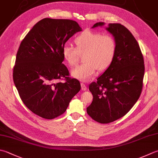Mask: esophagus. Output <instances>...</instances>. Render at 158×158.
Returning a JSON list of instances; mask_svg holds the SVG:
<instances>
[{
    "mask_svg": "<svg viewBox=\"0 0 158 158\" xmlns=\"http://www.w3.org/2000/svg\"><path fill=\"white\" fill-rule=\"evenodd\" d=\"M81 89L83 91H85L87 89V87H86V85H85V83H81Z\"/></svg>",
    "mask_w": 158,
    "mask_h": 158,
    "instance_id": "esophagus-1",
    "label": "esophagus"
}]
</instances>
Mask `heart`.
<instances>
[{"label":"heart","mask_w":158,"mask_h":158,"mask_svg":"<svg viewBox=\"0 0 158 158\" xmlns=\"http://www.w3.org/2000/svg\"><path fill=\"white\" fill-rule=\"evenodd\" d=\"M77 48L70 44L62 48L63 57L70 66L77 63L79 54L84 55V64L71 70V75L77 79L85 81L94 75L97 69L104 71L109 68L115 58L117 44L110 35L85 30L75 40Z\"/></svg>","instance_id":"b5f03b06"}]
</instances>
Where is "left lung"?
I'll return each mask as SVG.
<instances>
[{"instance_id": "8db88e82", "label": "left lung", "mask_w": 158, "mask_h": 158, "mask_svg": "<svg viewBox=\"0 0 158 158\" xmlns=\"http://www.w3.org/2000/svg\"><path fill=\"white\" fill-rule=\"evenodd\" d=\"M97 23L92 28L103 27ZM106 30L117 44L111 66L89 85L93 95L88 115L100 123H109L127 113L140 97L144 75L143 56L136 40L122 24L110 23Z\"/></svg>"}]
</instances>
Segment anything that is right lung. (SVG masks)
Returning <instances> with one entry per match:
<instances>
[{
	"instance_id": "right-lung-1",
	"label": "right lung",
	"mask_w": 158,
	"mask_h": 158,
	"mask_svg": "<svg viewBox=\"0 0 158 158\" xmlns=\"http://www.w3.org/2000/svg\"><path fill=\"white\" fill-rule=\"evenodd\" d=\"M82 29L76 21L44 18L24 37L14 68V84L24 104L43 118L64 114L81 89L78 80L70 79L62 64V48L70 38ZM66 78L65 83L59 79Z\"/></svg>"
}]
</instances>
